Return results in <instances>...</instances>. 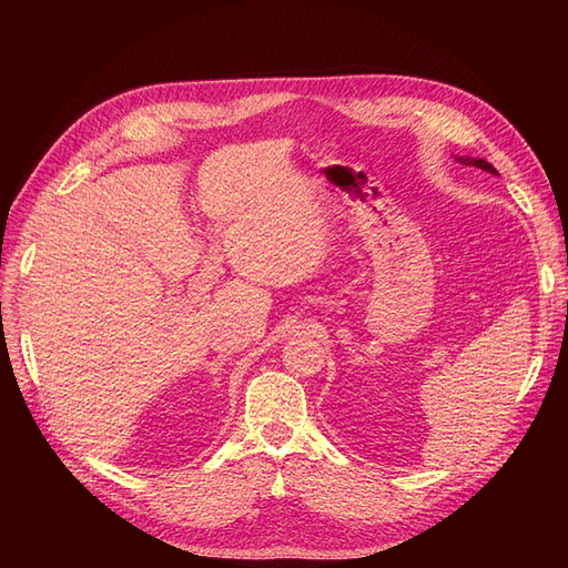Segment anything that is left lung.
Returning <instances> with one entry per match:
<instances>
[{"mask_svg": "<svg viewBox=\"0 0 568 568\" xmlns=\"http://www.w3.org/2000/svg\"><path fill=\"white\" fill-rule=\"evenodd\" d=\"M457 161L464 163V165H476V168H480V170H486V173L497 175V170H495L488 161H484V159H457Z\"/></svg>", "mask_w": 568, "mask_h": 568, "instance_id": "obj_1", "label": "left lung"}]
</instances>
